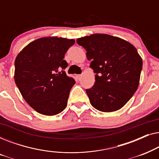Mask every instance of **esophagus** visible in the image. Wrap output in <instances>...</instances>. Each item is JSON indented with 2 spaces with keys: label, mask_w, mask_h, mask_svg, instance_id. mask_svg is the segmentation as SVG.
Segmentation results:
<instances>
[{
  "label": "esophagus",
  "mask_w": 159,
  "mask_h": 159,
  "mask_svg": "<svg viewBox=\"0 0 159 159\" xmlns=\"http://www.w3.org/2000/svg\"><path fill=\"white\" fill-rule=\"evenodd\" d=\"M82 77V75H76V78H77V80H80Z\"/></svg>",
  "instance_id": "1"
}]
</instances>
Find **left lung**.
Returning <instances> with one entry per match:
<instances>
[{
	"mask_svg": "<svg viewBox=\"0 0 159 159\" xmlns=\"http://www.w3.org/2000/svg\"><path fill=\"white\" fill-rule=\"evenodd\" d=\"M86 50L95 84L87 89L93 107L103 112L120 109L136 92L140 82L143 61L133 45L106 34H93L78 38Z\"/></svg>",
	"mask_w": 159,
	"mask_h": 159,
	"instance_id": "1",
	"label": "left lung"
}]
</instances>
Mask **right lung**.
<instances>
[{
    "instance_id": "obj_1",
    "label": "right lung",
    "mask_w": 159,
    "mask_h": 159,
    "mask_svg": "<svg viewBox=\"0 0 159 159\" xmlns=\"http://www.w3.org/2000/svg\"><path fill=\"white\" fill-rule=\"evenodd\" d=\"M73 39L45 37L32 41L15 59L14 80L25 101L37 112L53 116L63 111L75 80L66 75L64 55Z\"/></svg>"
}]
</instances>
